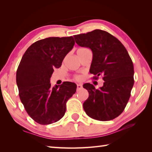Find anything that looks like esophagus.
<instances>
[{
	"mask_svg": "<svg viewBox=\"0 0 152 152\" xmlns=\"http://www.w3.org/2000/svg\"><path fill=\"white\" fill-rule=\"evenodd\" d=\"M83 88V85L81 84H77V90H79Z\"/></svg>",
	"mask_w": 152,
	"mask_h": 152,
	"instance_id": "1",
	"label": "esophagus"
}]
</instances>
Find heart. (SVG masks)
Segmentation results:
<instances>
[{
	"instance_id": "1",
	"label": "heart",
	"mask_w": 152,
	"mask_h": 152,
	"mask_svg": "<svg viewBox=\"0 0 152 152\" xmlns=\"http://www.w3.org/2000/svg\"><path fill=\"white\" fill-rule=\"evenodd\" d=\"M85 49V48L79 49V50H80V49ZM75 79L76 80H80V76H79V75H76V76L75 77Z\"/></svg>"
}]
</instances>
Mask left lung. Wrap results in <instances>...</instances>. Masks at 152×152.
Masks as SVG:
<instances>
[{
	"instance_id": "8db88e82",
	"label": "left lung",
	"mask_w": 152,
	"mask_h": 152,
	"mask_svg": "<svg viewBox=\"0 0 152 152\" xmlns=\"http://www.w3.org/2000/svg\"><path fill=\"white\" fill-rule=\"evenodd\" d=\"M74 38L78 45L92 50L90 72L95 79L102 75L104 81L99 89L90 83L83 85L89 94L84 110L93 119L113 120L122 114L129 99L134 85L132 60L122 43L104 30L96 29Z\"/></svg>"
}]
</instances>
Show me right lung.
<instances>
[{"label":"right lung","mask_w":152,"mask_h":152,"mask_svg":"<svg viewBox=\"0 0 152 152\" xmlns=\"http://www.w3.org/2000/svg\"><path fill=\"white\" fill-rule=\"evenodd\" d=\"M73 36L49 37L32 43L23 55L16 73L21 103L28 115L39 124L48 125L64 115L66 102L76 92L74 83L51 86L54 68L62 65L73 48Z\"/></svg>","instance_id":"add662e5"}]
</instances>
